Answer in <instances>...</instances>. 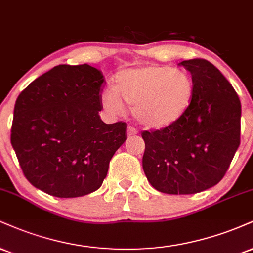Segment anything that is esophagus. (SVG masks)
Here are the masks:
<instances>
[{
    "label": "esophagus",
    "mask_w": 253,
    "mask_h": 253,
    "mask_svg": "<svg viewBox=\"0 0 253 253\" xmlns=\"http://www.w3.org/2000/svg\"><path fill=\"white\" fill-rule=\"evenodd\" d=\"M136 134H138V130H136V128H134V127L132 126L127 127V136H128V138H130V136H134Z\"/></svg>",
    "instance_id": "obj_1"
}]
</instances>
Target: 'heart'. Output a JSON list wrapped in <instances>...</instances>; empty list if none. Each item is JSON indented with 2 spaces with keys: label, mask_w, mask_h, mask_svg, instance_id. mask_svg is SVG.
Masks as SVG:
<instances>
[{
  "label": "heart",
  "mask_w": 253,
  "mask_h": 253,
  "mask_svg": "<svg viewBox=\"0 0 253 253\" xmlns=\"http://www.w3.org/2000/svg\"><path fill=\"white\" fill-rule=\"evenodd\" d=\"M194 95L191 75L171 66L146 65L119 72L114 88L102 94L109 111H124V103L133 107L136 120L148 128L161 129L178 123L186 114Z\"/></svg>",
  "instance_id": "1"
}]
</instances>
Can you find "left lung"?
Returning <instances> with one entry per match:
<instances>
[{"instance_id":"obj_1","label":"left lung","mask_w":253,"mask_h":253,"mask_svg":"<svg viewBox=\"0 0 253 253\" xmlns=\"http://www.w3.org/2000/svg\"><path fill=\"white\" fill-rule=\"evenodd\" d=\"M180 65L194 82L190 108L172 126L141 133L147 180L167 194H193L217 185L240 144L242 106L230 82L208 60Z\"/></svg>"}]
</instances>
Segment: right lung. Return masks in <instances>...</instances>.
<instances>
[{"instance_id":"1","label":"right lung","mask_w":253,"mask_h":253,"mask_svg":"<svg viewBox=\"0 0 253 253\" xmlns=\"http://www.w3.org/2000/svg\"><path fill=\"white\" fill-rule=\"evenodd\" d=\"M103 81L102 73L86 63L59 65L21 92L10 141L33 186L59 198L101 186L127 127L100 119Z\"/></svg>"}]
</instances>
